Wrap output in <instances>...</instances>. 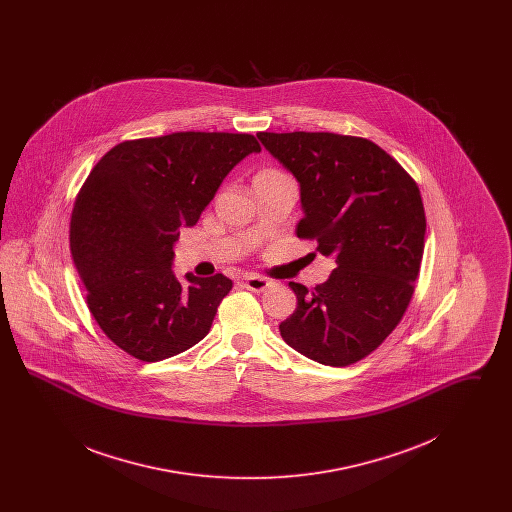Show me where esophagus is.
Instances as JSON below:
<instances>
[{
  "instance_id": "1",
  "label": "esophagus",
  "mask_w": 512,
  "mask_h": 512,
  "mask_svg": "<svg viewBox=\"0 0 512 512\" xmlns=\"http://www.w3.org/2000/svg\"><path fill=\"white\" fill-rule=\"evenodd\" d=\"M244 286L247 290H251V292L261 293L267 290L268 286H270V282H268L267 278L249 274V276H245L244 278Z\"/></svg>"
}]
</instances>
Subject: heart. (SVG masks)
I'll use <instances>...</instances> for the list:
<instances>
[{"label": "heart", "mask_w": 512, "mask_h": 512, "mask_svg": "<svg viewBox=\"0 0 512 512\" xmlns=\"http://www.w3.org/2000/svg\"><path fill=\"white\" fill-rule=\"evenodd\" d=\"M274 174H282V172L278 171H261L255 178H265V176H274Z\"/></svg>", "instance_id": "b5f03b06"}]
</instances>
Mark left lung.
Listing matches in <instances>:
<instances>
[{"instance_id":"left-lung-1","label":"left lung","mask_w":512,"mask_h":512,"mask_svg":"<svg viewBox=\"0 0 512 512\" xmlns=\"http://www.w3.org/2000/svg\"><path fill=\"white\" fill-rule=\"evenodd\" d=\"M299 182L297 236L336 259L324 284L290 282L297 309L280 336L320 365L347 366L386 340L413 297L424 253L420 190L382 147L332 132H259Z\"/></svg>"}]
</instances>
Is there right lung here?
I'll return each mask as SVG.
<instances>
[{"mask_svg":"<svg viewBox=\"0 0 512 512\" xmlns=\"http://www.w3.org/2000/svg\"><path fill=\"white\" fill-rule=\"evenodd\" d=\"M261 146L251 134L174 132L107 151L76 195L71 255L86 303L105 336L157 363L203 340L224 274L182 280L172 270L182 226H194L222 180Z\"/></svg>","mask_w":512,"mask_h":512,"instance_id":"1","label":"right lung"}]
</instances>
